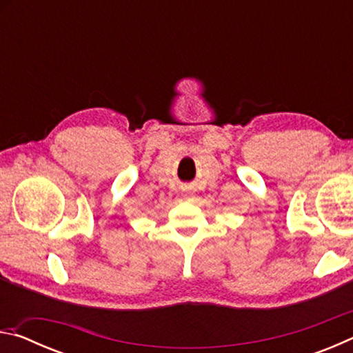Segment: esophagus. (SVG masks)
<instances>
[{"instance_id": "obj_1", "label": "esophagus", "mask_w": 353, "mask_h": 353, "mask_svg": "<svg viewBox=\"0 0 353 353\" xmlns=\"http://www.w3.org/2000/svg\"><path fill=\"white\" fill-rule=\"evenodd\" d=\"M185 199H193L194 198V196H193V191H190V190H187V191H185Z\"/></svg>"}]
</instances>
